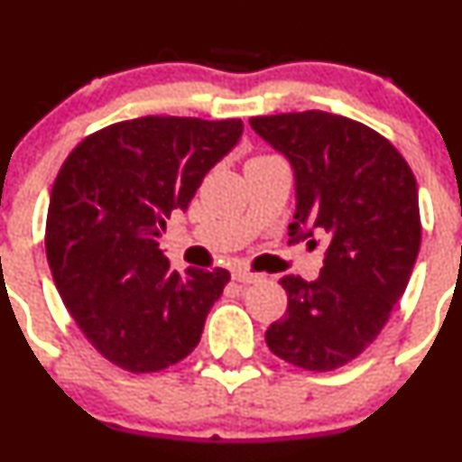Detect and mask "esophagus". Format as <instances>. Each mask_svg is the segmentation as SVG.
<instances>
[{
  "label": "esophagus",
  "mask_w": 462,
  "mask_h": 462,
  "mask_svg": "<svg viewBox=\"0 0 462 462\" xmlns=\"http://www.w3.org/2000/svg\"><path fill=\"white\" fill-rule=\"evenodd\" d=\"M232 279H235L236 283H257L263 279V274L250 273V270H232Z\"/></svg>",
  "instance_id": "34e87169"
}]
</instances>
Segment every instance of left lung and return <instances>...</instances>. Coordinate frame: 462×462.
Here are the masks:
<instances>
[{"instance_id":"obj_1","label":"left lung","mask_w":462,"mask_h":462,"mask_svg":"<svg viewBox=\"0 0 462 462\" xmlns=\"http://www.w3.org/2000/svg\"><path fill=\"white\" fill-rule=\"evenodd\" d=\"M250 127L295 171L288 235H328L315 282L279 279L288 309L265 330V342L288 365L333 371L374 342L407 288L422 232L416 179L384 136L344 116H257Z\"/></svg>"}]
</instances>
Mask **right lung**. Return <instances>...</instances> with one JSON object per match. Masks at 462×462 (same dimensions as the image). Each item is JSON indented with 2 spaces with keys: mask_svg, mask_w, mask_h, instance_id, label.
I'll use <instances>...</instances> for the list:
<instances>
[{
  "mask_svg": "<svg viewBox=\"0 0 462 462\" xmlns=\"http://www.w3.org/2000/svg\"><path fill=\"white\" fill-rule=\"evenodd\" d=\"M241 134L236 118L144 116L87 136L60 167L46 259L67 310L111 365L153 374L197 348L230 273H179L158 239Z\"/></svg>",
  "mask_w": 462,
  "mask_h": 462,
  "instance_id": "add662e5",
  "label": "right lung"
}]
</instances>
